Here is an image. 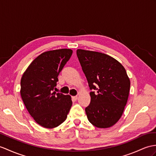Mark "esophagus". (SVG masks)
Masks as SVG:
<instances>
[{
	"label": "esophagus",
	"instance_id": "1",
	"mask_svg": "<svg viewBox=\"0 0 156 156\" xmlns=\"http://www.w3.org/2000/svg\"><path fill=\"white\" fill-rule=\"evenodd\" d=\"M71 98H72V100H73V101H76L77 99V96H73V97H72Z\"/></svg>",
	"mask_w": 156,
	"mask_h": 156
}]
</instances>
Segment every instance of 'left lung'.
Here are the masks:
<instances>
[{"label":"left lung","instance_id":"left-lung-1","mask_svg":"<svg viewBox=\"0 0 156 156\" xmlns=\"http://www.w3.org/2000/svg\"><path fill=\"white\" fill-rule=\"evenodd\" d=\"M77 55L93 90L90 104L85 108L87 119L97 128L111 127L120 119L127 103L130 81L126 71L107 54L79 49Z\"/></svg>","mask_w":156,"mask_h":156}]
</instances>
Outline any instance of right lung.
<instances>
[{
  "instance_id": "1",
  "label": "right lung",
  "mask_w": 156,
  "mask_h": 156,
  "mask_svg": "<svg viewBox=\"0 0 156 156\" xmlns=\"http://www.w3.org/2000/svg\"><path fill=\"white\" fill-rule=\"evenodd\" d=\"M73 51L60 49L40 54L30 63L20 81V94L34 120L46 128L58 126L72 106L69 94L55 93L58 75Z\"/></svg>"
}]
</instances>
